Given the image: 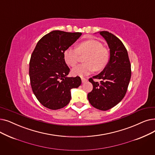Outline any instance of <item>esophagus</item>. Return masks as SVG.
Wrapping results in <instances>:
<instances>
[{
    "label": "esophagus",
    "instance_id": "obj_1",
    "mask_svg": "<svg viewBox=\"0 0 155 155\" xmlns=\"http://www.w3.org/2000/svg\"><path fill=\"white\" fill-rule=\"evenodd\" d=\"M81 79H82V82L83 83H84V82H87V78H85L82 77V78H81Z\"/></svg>",
    "mask_w": 155,
    "mask_h": 155
}]
</instances>
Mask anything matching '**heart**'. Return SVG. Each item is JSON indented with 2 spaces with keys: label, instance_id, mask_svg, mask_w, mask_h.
Returning a JSON list of instances; mask_svg holds the SVG:
<instances>
[{
  "label": "heart",
  "instance_id": "b5f03b06",
  "mask_svg": "<svg viewBox=\"0 0 155 155\" xmlns=\"http://www.w3.org/2000/svg\"><path fill=\"white\" fill-rule=\"evenodd\" d=\"M86 56L84 58L85 63L79 64L72 70V74L76 76L89 75L94 70L100 71L104 70L109 61L108 49L103 44L94 39L80 42L77 49L67 48L64 52L65 63L71 67L75 66L79 61V55Z\"/></svg>",
  "mask_w": 155,
  "mask_h": 155
}]
</instances>
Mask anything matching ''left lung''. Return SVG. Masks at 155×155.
Masks as SVG:
<instances>
[{"instance_id": "obj_1", "label": "left lung", "mask_w": 155, "mask_h": 155, "mask_svg": "<svg viewBox=\"0 0 155 155\" xmlns=\"http://www.w3.org/2000/svg\"><path fill=\"white\" fill-rule=\"evenodd\" d=\"M99 33L109 46L110 57L102 72L89 79L93 89L87 94V97L93 107L106 111L124 97L131 77V64L125 47L118 37L106 31ZM94 79L101 81L95 82Z\"/></svg>"}]
</instances>
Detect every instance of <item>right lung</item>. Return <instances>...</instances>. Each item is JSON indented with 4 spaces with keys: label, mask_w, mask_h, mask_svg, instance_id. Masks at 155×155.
<instances>
[{
    "label": "right lung",
    "mask_w": 155,
    "mask_h": 155,
    "mask_svg": "<svg viewBox=\"0 0 155 155\" xmlns=\"http://www.w3.org/2000/svg\"><path fill=\"white\" fill-rule=\"evenodd\" d=\"M81 35L80 32L52 31L40 39L31 54V89L45 107L55 110L66 106L71 99L70 90L81 85L80 77H67L70 70L64 59V51Z\"/></svg>",
    "instance_id": "1"
}]
</instances>
